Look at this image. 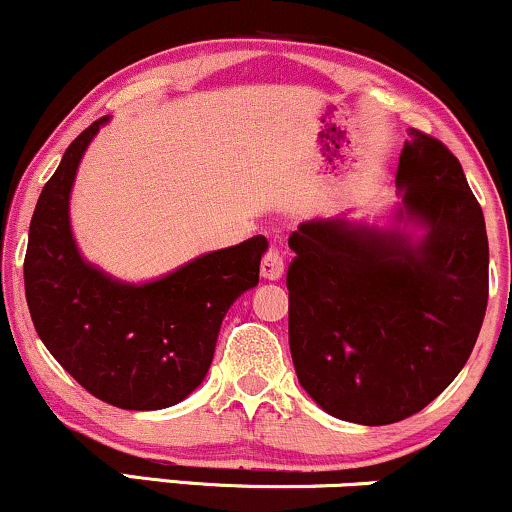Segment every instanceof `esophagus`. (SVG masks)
Listing matches in <instances>:
<instances>
[{
    "label": "esophagus",
    "instance_id": "obj_1",
    "mask_svg": "<svg viewBox=\"0 0 512 512\" xmlns=\"http://www.w3.org/2000/svg\"><path fill=\"white\" fill-rule=\"evenodd\" d=\"M260 272L267 281H276L281 279V274H284V257L279 255V250H267L262 257V264H260Z\"/></svg>",
    "mask_w": 512,
    "mask_h": 512
}]
</instances>
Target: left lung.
Listing matches in <instances>:
<instances>
[{"label":"left lung","mask_w":512,"mask_h":512,"mask_svg":"<svg viewBox=\"0 0 512 512\" xmlns=\"http://www.w3.org/2000/svg\"><path fill=\"white\" fill-rule=\"evenodd\" d=\"M397 190L387 228L344 214L289 238L298 383L351 424H395L431 404L467 363L489 301L484 214L448 146L409 129Z\"/></svg>","instance_id":"1"}]
</instances>
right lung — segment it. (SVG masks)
I'll return each instance as SVG.
<instances>
[{
  "instance_id": "add662e5",
  "label": "right lung",
  "mask_w": 512,
  "mask_h": 512,
  "mask_svg": "<svg viewBox=\"0 0 512 512\" xmlns=\"http://www.w3.org/2000/svg\"><path fill=\"white\" fill-rule=\"evenodd\" d=\"M110 117L64 151L35 204L23 262L26 301L48 351L93 397L120 409L173 407L202 385L228 308L257 286L267 238L199 255L127 284L81 257L69 197L81 156Z\"/></svg>"
}]
</instances>
